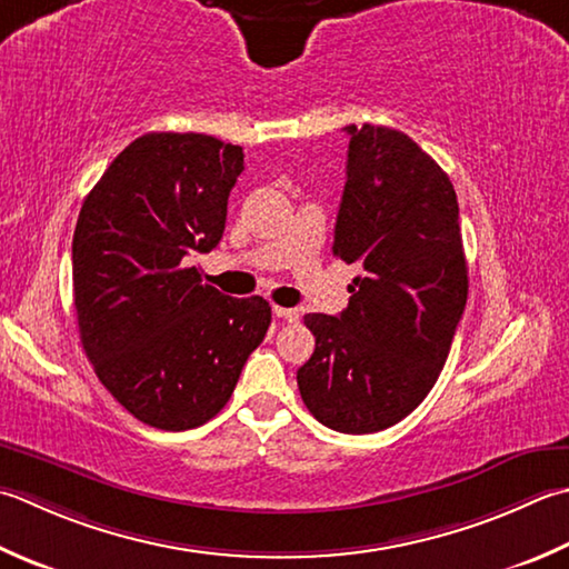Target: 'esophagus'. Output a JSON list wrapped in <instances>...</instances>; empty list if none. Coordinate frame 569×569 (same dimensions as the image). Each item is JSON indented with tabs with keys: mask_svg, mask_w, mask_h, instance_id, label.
<instances>
[{
	"mask_svg": "<svg viewBox=\"0 0 569 569\" xmlns=\"http://www.w3.org/2000/svg\"><path fill=\"white\" fill-rule=\"evenodd\" d=\"M273 313L281 318V320H288V322H298L300 320V313L298 308H281V306H273Z\"/></svg>",
	"mask_w": 569,
	"mask_h": 569,
	"instance_id": "obj_1",
	"label": "esophagus"
}]
</instances>
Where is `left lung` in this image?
<instances>
[{"label":"left lung","mask_w":569,"mask_h":569,"mask_svg":"<svg viewBox=\"0 0 569 569\" xmlns=\"http://www.w3.org/2000/svg\"><path fill=\"white\" fill-rule=\"evenodd\" d=\"M348 182L332 253L360 263L340 316L308 313L316 350L298 370L320 425L372 433L411 415L449 358L469 296L449 174L409 136L348 126Z\"/></svg>","instance_id":"1"}]
</instances>
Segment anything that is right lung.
Returning <instances> with one entry per match:
<instances>
[{
  "label": "right lung",
  "instance_id": "add662e5",
  "mask_svg": "<svg viewBox=\"0 0 569 569\" xmlns=\"http://www.w3.org/2000/svg\"><path fill=\"white\" fill-rule=\"evenodd\" d=\"M243 150L202 132H148L110 162L73 231V306L98 380L142 425L217 417L271 326L261 296L202 283L192 251L221 241Z\"/></svg>",
  "mask_w": 569,
  "mask_h": 569
}]
</instances>
